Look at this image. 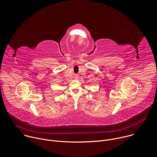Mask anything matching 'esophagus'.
Listing matches in <instances>:
<instances>
[{
	"label": "esophagus",
	"mask_w": 157,
	"mask_h": 157,
	"mask_svg": "<svg viewBox=\"0 0 157 157\" xmlns=\"http://www.w3.org/2000/svg\"><path fill=\"white\" fill-rule=\"evenodd\" d=\"M78 77H79L78 75H75V78H76V79H78Z\"/></svg>",
	"instance_id": "1"
}]
</instances>
